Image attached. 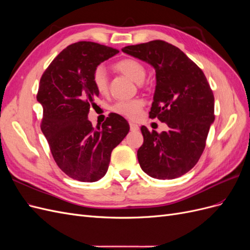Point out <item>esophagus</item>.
I'll use <instances>...</instances> for the list:
<instances>
[{
  "label": "esophagus",
  "instance_id": "esophagus-1",
  "mask_svg": "<svg viewBox=\"0 0 250 250\" xmlns=\"http://www.w3.org/2000/svg\"><path fill=\"white\" fill-rule=\"evenodd\" d=\"M129 126H130V130L131 131H137L139 130V125L135 124L133 122H129Z\"/></svg>",
  "mask_w": 250,
  "mask_h": 250
}]
</instances>
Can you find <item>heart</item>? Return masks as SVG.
Segmentation results:
<instances>
[{"label":"heart","mask_w":250,"mask_h":250,"mask_svg":"<svg viewBox=\"0 0 250 250\" xmlns=\"http://www.w3.org/2000/svg\"><path fill=\"white\" fill-rule=\"evenodd\" d=\"M113 69L119 73L125 75L135 83H141L145 80L147 71L146 67L139 60L134 58H123L113 63ZM93 85L100 95H105L108 92V78L103 66H97L92 75ZM144 101L142 99H132L127 101H119L112 105L111 110L117 115L125 117L130 120L140 118Z\"/></svg>","instance_id":"obj_1"}]
</instances>
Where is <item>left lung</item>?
<instances>
[{
    "mask_svg": "<svg viewBox=\"0 0 250 250\" xmlns=\"http://www.w3.org/2000/svg\"><path fill=\"white\" fill-rule=\"evenodd\" d=\"M122 51L155 69L156 86L149 117L169 127L161 133L141 127V168L157 179L180 177L197 164L206 148L215 120L213 90L200 67L167 42L151 41L127 46Z\"/></svg>",
    "mask_w": 250,
    "mask_h": 250,
    "instance_id": "obj_1",
    "label": "left lung"
}]
</instances>
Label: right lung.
Returning a JSON list of instances; mask_svg holds the SVG:
<instances>
[{
    "mask_svg": "<svg viewBox=\"0 0 250 250\" xmlns=\"http://www.w3.org/2000/svg\"><path fill=\"white\" fill-rule=\"evenodd\" d=\"M119 50L92 42L67 46L53 59L40 81L36 99L43 109L41 129L58 167L67 176L94 183L107 172L113 148L129 131V124L110 113L102 128L87 119L99 96L94 70Z\"/></svg>",
    "mask_w": 250,
    "mask_h": 250,
    "instance_id": "right-lung-1",
    "label": "right lung"
}]
</instances>
